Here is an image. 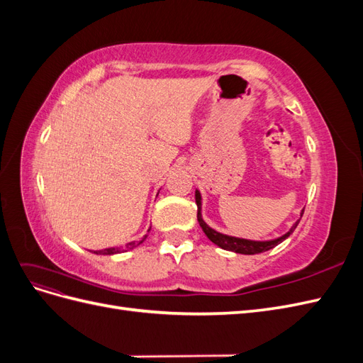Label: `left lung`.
<instances>
[{
	"label": "left lung",
	"instance_id": "obj_1",
	"mask_svg": "<svg viewBox=\"0 0 363 363\" xmlns=\"http://www.w3.org/2000/svg\"><path fill=\"white\" fill-rule=\"evenodd\" d=\"M195 201H196V207H199V213H196V219H199L200 227L203 228V232L206 233V236L212 240L215 245H218L219 248L227 250V251H233V252H239V255H259V252H265L271 248H274L276 245L281 244L284 239H288L294 230L298 225V221H295L292 224V227L289 228V232H286L284 235H281L280 238L276 239H269V240H251V239H244V238H236V236H230V235H224L216 232L215 228H212L211 225H207V223L203 219V201H201V192L196 189L195 191ZM304 208L301 211V216H303Z\"/></svg>",
	"mask_w": 363,
	"mask_h": 363
}]
</instances>
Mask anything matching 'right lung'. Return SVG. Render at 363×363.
<instances>
[{"label": "right lung", "instance_id": "1", "mask_svg": "<svg viewBox=\"0 0 363 363\" xmlns=\"http://www.w3.org/2000/svg\"><path fill=\"white\" fill-rule=\"evenodd\" d=\"M148 232H150V228H148ZM147 239V235L142 238L140 240H131V242H128L127 245H125V248L124 250H121V248H118V247H112V248H106V250H100V251H94L95 255H104V256H111V255H118V252H123V251H128V250H133L135 247H138V245H140L142 242H144V240Z\"/></svg>", "mask_w": 363, "mask_h": 363}]
</instances>
